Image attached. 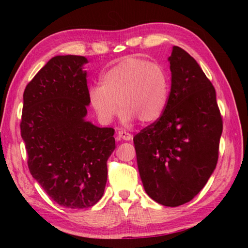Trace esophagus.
I'll return each instance as SVG.
<instances>
[{
  "label": "esophagus",
  "instance_id": "34e87169",
  "mask_svg": "<svg viewBox=\"0 0 248 248\" xmlns=\"http://www.w3.org/2000/svg\"><path fill=\"white\" fill-rule=\"evenodd\" d=\"M118 138L121 140L130 141L132 139V134L129 132H125V131H124V130H121V131H118Z\"/></svg>",
  "mask_w": 248,
  "mask_h": 248
}]
</instances>
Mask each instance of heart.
<instances>
[{"label":"heart","instance_id":"obj_1","mask_svg":"<svg viewBox=\"0 0 248 248\" xmlns=\"http://www.w3.org/2000/svg\"><path fill=\"white\" fill-rule=\"evenodd\" d=\"M102 85L92 86L89 97L103 124H110L121 109L124 124L139 119L154 123L163 115L170 96V79L161 64L127 58L111 66L100 78Z\"/></svg>","mask_w":248,"mask_h":248}]
</instances>
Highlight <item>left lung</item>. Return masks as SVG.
<instances>
[{"instance_id": "obj_1", "label": "left lung", "mask_w": 248, "mask_h": 248, "mask_svg": "<svg viewBox=\"0 0 248 248\" xmlns=\"http://www.w3.org/2000/svg\"><path fill=\"white\" fill-rule=\"evenodd\" d=\"M169 61L167 106L133 142L146 194L159 204L178 207L198 195L215 170L223 123L215 87L195 59L174 46Z\"/></svg>"}]
</instances>
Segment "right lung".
<instances>
[{
    "instance_id": "add662e5",
    "label": "right lung",
    "mask_w": 248,
    "mask_h": 248,
    "mask_svg": "<svg viewBox=\"0 0 248 248\" xmlns=\"http://www.w3.org/2000/svg\"><path fill=\"white\" fill-rule=\"evenodd\" d=\"M85 63L81 56L53 57L23 95L20 132L29 171L54 202L70 209L102 198L116 148L114 129L84 119L91 103Z\"/></svg>"
}]
</instances>
